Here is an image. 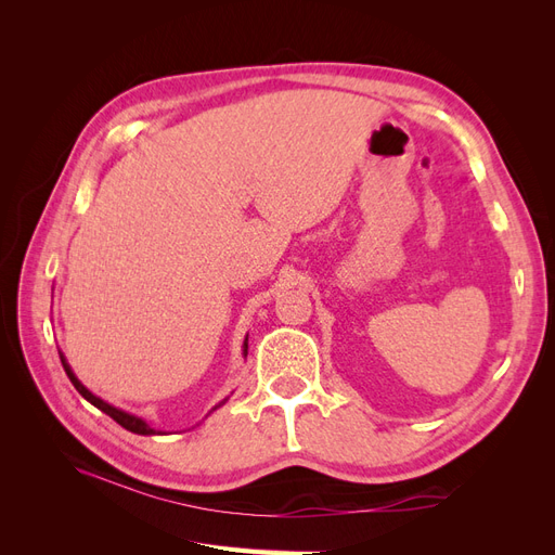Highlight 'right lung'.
Here are the masks:
<instances>
[{"label": "right lung", "instance_id": "1", "mask_svg": "<svg viewBox=\"0 0 555 555\" xmlns=\"http://www.w3.org/2000/svg\"><path fill=\"white\" fill-rule=\"evenodd\" d=\"M243 357H247V335H245V343H243ZM60 359H62V365H64V373H66V377L72 379V384L76 386V391L86 398L88 402H92V405L96 408V410H102L104 414H108L113 422H117L120 424L122 428H127V430H131V433H137V435H159L162 430H155L153 426H150L145 418H141V416H137V414H129V412H125V410H120V408H115V405H111V402H106V400H102L99 396H94L86 384H82L78 377H76V373L72 371V365H69V361H66V357L62 354L60 351ZM229 400V396L222 400V402H217V405L210 410V412H215L217 408H222L224 402ZM208 412V414H210Z\"/></svg>", "mask_w": 555, "mask_h": 555}]
</instances>
